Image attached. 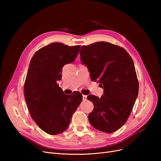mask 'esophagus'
<instances>
[{
	"mask_svg": "<svg viewBox=\"0 0 161 161\" xmlns=\"http://www.w3.org/2000/svg\"><path fill=\"white\" fill-rule=\"evenodd\" d=\"M87 100V96L86 95H83V100L85 101Z\"/></svg>",
	"mask_w": 161,
	"mask_h": 161,
	"instance_id": "34e87169",
	"label": "esophagus"
}]
</instances>
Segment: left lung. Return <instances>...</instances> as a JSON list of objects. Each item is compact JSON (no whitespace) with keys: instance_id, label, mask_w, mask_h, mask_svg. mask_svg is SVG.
Here are the masks:
<instances>
[{"instance_id":"left-lung-1","label":"left lung","mask_w":161,"mask_h":161,"mask_svg":"<svg viewBox=\"0 0 161 161\" xmlns=\"http://www.w3.org/2000/svg\"><path fill=\"white\" fill-rule=\"evenodd\" d=\"M80 54L91 80L104 89L101 98L87 97L94 105L89 121L101 132H114L128 119L138 97L139 84L132 59L125 49L106 42L83 46Z\"/></svg>"}]
</instances>
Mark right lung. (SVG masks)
<instances>
[{
  "mask_svg": "<svg viewBox=\"0 0 161 161\" xmlns=\"http://www.w3.org/2000/svg\"><path fill=\"white\" fill-rule=\"evenodd\" d=\"M80 48L55 42L38 50L30 62L24 86L25 100L32 119L49 134L68 128L82 100L80 92L67 95L57 83L62 78L63 66L75 60Z\"/></svg>",
  "mask_w": 161,
  "mask_h": 161,
  "instance_id": "obj_1",
  "label": "right lung"
}]
</instances>
